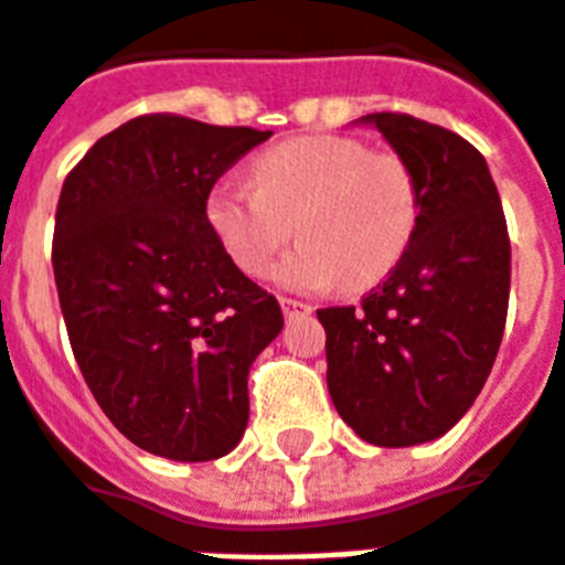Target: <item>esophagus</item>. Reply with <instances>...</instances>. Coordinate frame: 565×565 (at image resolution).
<instances>
[{
    "label": "esophagus",
    "mask_w": 565,
    "mask_h": 565,
    "mask_svg": "<svg viewBox=\"0 0 565 565\" xmlns=\"http://www.w3.org/2000/svg\"><path fill=\"white\" fill-rule=\"evenodd\" d=\"M279 303H282V312H286V318L309 316V312H312V307H309V303H303V300H295V298H279Z\"/></svg>",
    "instance_id": "34e87169"
}]
</instances>
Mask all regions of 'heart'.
<instances>
[{"mask_svg":"<svg viewBox=\"0 0 565 565\" xmlns=\"http://www.w3.org/2000/svg\"><path fill=\"white\" fill-rule=\"evenodd\" d=\"M253 186L220 184L207 223L247 277H265L288 241H303L279 279L288 288L366 291L408 253L419 220L414 169L363 139L316 134L267 148L253 160Z\"/></svg>","mask_w":565,"mask_h":565,"instance_id":"1","label":"heart"}]
</instances>
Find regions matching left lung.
Wrapping results in <instances>:
<instances>
[{"label": "left lung", "instance_id": "left-lung-1", "mask_svg": "<svg viewBox=\"0 0 565 565\" xmlns=\"http://www.w3.org/2000/svg\"><path fill=\"white\" fill-rule=\"evenodd\" d=\"M417 178L408 253L358 307L318 309L339 417L375 447L447 435L489 379L509 307V232L486 157L447 127L372 113Z\"/></svg>", "mask_w": 565, "mask_h": 565}]
</instances>
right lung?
<instances>
[{
    "mask_svg": "<svg viewBox=\"0 0 565 565\" xmlns=\"http://www.w3.org/2000/svg\"><path fill=\"white\" fill-rule=\"evenodd\" d=\"M270 130L151 113L88 148L56 207L53 274L92 396L139 449L211 461L249 419L253 360L282 330L207 223L217 178Z\"/></svg>",
    "mask_w": 565,
    "mask_h": 565,
    "instance_id": "obj_1",
    "label": "right lung"
}]
</instances>
